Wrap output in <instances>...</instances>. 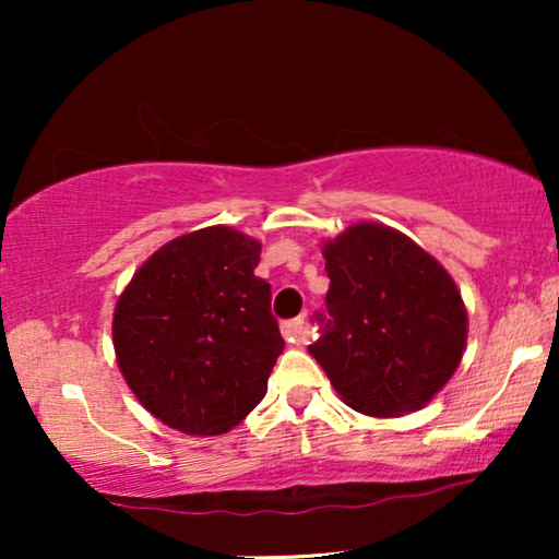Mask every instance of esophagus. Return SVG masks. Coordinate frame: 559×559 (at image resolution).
Segmentation results:
<instances>
[{"instance_id": "obj_1", "label": "esophagus", "mask_w": 559, "mask_h": 559, "mask_svg": "<svg viewBox=\"0 0 559 559\" xmlns=\"http://www.w3.org/2000/svg\"><path fill=\"white\" fill-rule=\"evenodd\" d=\"M282 335H285L289 343H302L305 335H308V331H305V320L302 318L287 320V323L282 325Z\"/></svg>"}]
</instances>
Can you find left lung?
I'll list each match as a JSON object with an SVG mask.
<instances>
[{
  "instance_id": "8db88e82",
  "label": "left lung",
  "mask_w": 559,
  "mask_h": 559,
  "mask_svg": "<svg viewBox=\"0 0 559 559\" xmlns=\"http://www.w3.org/2000/svg\"><path fill=\"white\" fill-rule=\"evenodd\" d=\"M320 251L331 320L310 356L361 415L423 409L461 366L468 341L455 280L409 236L377 221H358Z\"/></svg>"
}]
</instances>
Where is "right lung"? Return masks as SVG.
Segmentation results:
<instances>
[{
	"label": "right lung",
	"mask_w": 559,
	"mask_h": 559,
	"mask_svg": "<svg viewBox=\"0 0 559 559\" xmlns=\"http://www.w3.org/2000/svg\"><path fill=\"white\" fill-rule=\"evenodd\" d=\"M262 243L205 226L159 247L114 308V354L136 402L173 430L224 435L266 394L285 348L272 293L254 277Z\"/></svg>",
	"instance_id": "1"
}]
</instances>
